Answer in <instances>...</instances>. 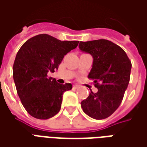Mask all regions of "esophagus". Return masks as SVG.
<instances>
[{"instance_id": "esophagus-1", "label": "esophagus", "mask_w": 147, "mask_h": 147, "mask_svg": "<svg viewBox=\"0 0 147 147\" xmlns=\"http://www.w3.org/2000/svg\"><path fill=\"white\" fill-rule=\"evenodd\" d=\"M80 88V86H77V85H74L73 86V89H79Z\"/></svg>"}]
</instances>
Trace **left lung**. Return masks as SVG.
Segmentation results:
<instances>
[{"label": "left lung", "mask_w": 147, "mask_h": 147, "mask_svg": "<svg viewBox=\"0 0 147 147\" xmlns=\"http://www.w3.org/2000/svg\"><path fill=\"white\" fill-rule=\"evenodd\" d=\"M80 49L92 55L88 75L98 91H90L81 102L83 112L96 120L105 119L117 110L129 83L131 62L119 45L106 39L80 42Z\"/></svg>", "instance_id": "8db88e82"}]
</instances>
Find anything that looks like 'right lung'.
Segmentation results:
<instances>
[{
    "label": "right lung",
    "mask_w": 147,
    "mask_h": 147,
    "mask_svg": "<svg viewBox=\"0 0 147 147\" xmlns=\"http://www.w3.org/2000/svg\"><path fill=\"white\" fill-rule=\"evenodd\" d=\"M78 44L79 41H61L42 34L28 39L19 49L13 79L21 102L30 116L46 120L59 113L63 94L72 85L60 84L47 74L58 69L64 56Z\"/></svg>",
    "instance_id": "right-lung-1"
}]
</instances>
